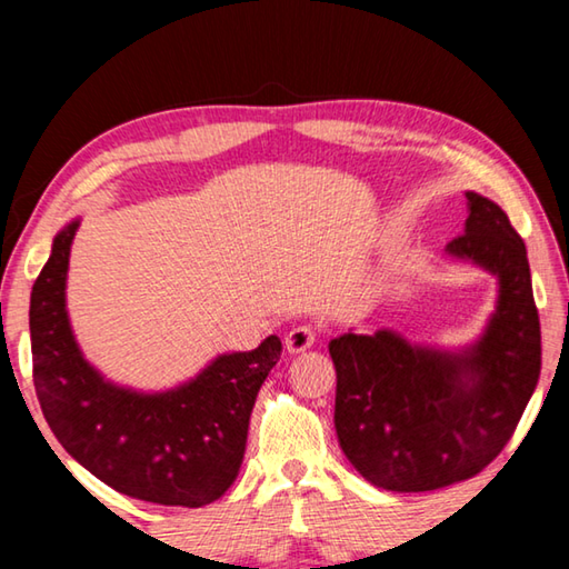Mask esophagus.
I'll use <instances>...</instances> for the list:
<instances>
[{
	"label": "esophagus",
	"instance_id": "34e87169",
	"mask_svg": "<svg viewBox=\"0 0 569 569\" xmlns=\"http://www.w3.org/2000/svg\"><path fill=\"white\" fill-rule=\"evenodd\" d=\"M316 343V329L313 326H296L286 333V351L288 353H303Z\"/></svg>",
	"mask_w": 569,
	"mask_h": 569
}]
</instances>
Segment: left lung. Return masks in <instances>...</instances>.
I'll return each instance as SVG.
<instances>
[{
    "instance_id": "1",
    "label": "left lung",
    "mask_w": 569,
    "mask_h": 569,
    "mask_svg": "<svg viewBox=\"0 0 569 569\" xmlns=\"http://www.w3.org/2000/svg\"><path fill=\"white\" fill-rule=\"evenodd\" d=\"M465 233L447 256L497 278L485 333L461 349L401 333L331 339L333 423L346 459L373 487L431 492L479 475L515 435L542 366L525 240L495 200L467 190Z\"/></svg>"
}]
</instances>
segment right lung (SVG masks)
I'll use <instances>...</instances> for the list:
<instances>
[{
	"mask_svg": "<svg viewBox=\"0 0 569 569\" xmlns=\"http://www.w3.org/2000/svg\"><path fill=\"white\" fill-rule=\"evenodd\" d=\"M80 218L52 240L30 298L37 399L52 435L104 485L142 502L203 507L228 492L246 455L248 421L281 339L220 353L198 377L138 391L84 359L67 316V268Z\"/></svg>",
	"mask_w": 569,
	"mask_h": 569,
	"instance_id": "obj_1",
	"label": "right lung"
}]
</instances>
